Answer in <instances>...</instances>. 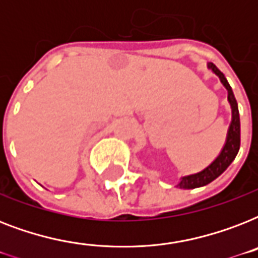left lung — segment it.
Masks as SVG:
<instances>
[{
	"label": "left lung",
	"instance_id": "8db88e82",
	"mask_svg": "<svg viewBox=\"0 0 258 258\" xmlns=\"http://www.w3.org/2000/svg\"><path fill=\"white\" fill-rule=\"evenodd\" d=\"M209 70L213 71V74H216L220 78L222 86L228 91V101L230 107H232V121L229 125L228 135H226V142H225L224 147L221 150V153L218 154V157L214 161L205 167L202 171L196 172V174H190V175H184L179 179V182L176 183V187L179 188H196L206 186L210 182L218 178V176L228 169L230 163L234 161V158L238 154L240 150V113H238V105H237V100L234 97V93L232 91V87L229 86L228 80L225 78V75L217 68L213 62L208 64Z\"/></svg>",
	"mask_w": 258,
	"mask_h": 258
}]
</instances>
